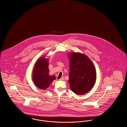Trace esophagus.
<instances>
[{"instance_id":"esophagus-1","label":"esophagus","mask_w":127,"mask_h":127,"mask_svg":"<svg viewBox=\"0 0 127 127\" xmlns=\"http://www.w3.org/2000/svg\"><path fill=\"white\" fill-rule=\"evenodd\" d=\"M65 79V78H64V77H62L61 79H60L59 80H64Z\"/></svg>"}]
</instances>
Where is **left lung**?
I'll use <instances>...</instances> for the list:
<instances>
[{
  "label": "left lung",
  "mask_w": 127,
  "mask_h": 127,
  "mask_svg": "<svg viewBox=\"0 0 127 127\" xmlns=\"http://www.w3.org/2000/svg\"><path fill=\"white\" fill-rule=\"evenodd\" d=\"M69 60V86L78 95L87 93L96 83L95 67L89 58L81 53L68 54Z\"/></svg>",
  "instance_id": "left-lung-1"
}]
</instances>
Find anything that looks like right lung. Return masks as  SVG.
<instances>
[{
  "instance_id": "1",
  "label": "right lung",
  "mask_w": 127,
  "mask_h": 127,
  "mask_svg": "<svg viewBox=\"0 0 127 127\" xmlns=\"http://www.w3.org/2000/svg\"><path fill=\"white\" fill-rule=\"evenodd\" d=\"M48 61L45 57L36 61L33 70L32 79L34 84L41 90H46L56 79L54 75L48 74Z\"/></svg>"
}]
</instances>
